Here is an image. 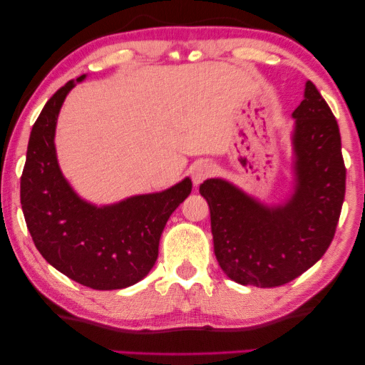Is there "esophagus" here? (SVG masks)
Segmentation results:
<instances>
[{
    "instance_id": "1",
    "label": "esophagus",
    "mask_w": 365,
    "mask_h": 365,
    "mask_svg": "<svg viewBox=\"0 0 365 365\" xmlns=\"http://www.w3.org/2000/svg\"><path fill=\"white\" fill-rule=\"evenodd\" d=\"M213 175V165L207 163V161H202V163H197L192 168V181L195 186H199L205 181L207 178Z\"/></svg>"
}]
</instances>
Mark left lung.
I'll list each match as a JSON object with an SVG mask.
<instances>
[{"instance_id":"obj_1","label":"left lung","mask_w":365,"mask_h":365,"mask_svg":"<svg viewBox=\"0 0 365 365\" xmlns=\"http://www.w3.org/2000/svg\"><path fill=\"white\" fill-rule=\"evenodd\" d=\"M296 118V189L283 207H264L222 179H207L215 255L239 284L274 288L322 259L333 241L346 192L336 119L314 82Z\"/></svg>"}]
</instances>
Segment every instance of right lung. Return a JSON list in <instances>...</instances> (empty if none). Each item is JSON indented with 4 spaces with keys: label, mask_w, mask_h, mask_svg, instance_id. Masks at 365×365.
Here are the masks:
<instances>
[{
    "label": "right lung",
    "mask_w": 365,
    "mask_h": 365,
    "mask_svg": "<svg viewBox=\"0 0 365 365\" xmlns=\"http://www.w3.org/2000/svg\"><path fill=\"white\" fill-rule=\"evenodd\" d=\"M69 81L46 101L29 139L21 204L38 252L66 277L92 289H121L145 277L158 257L170 215L192 189L184 179L168 190L97 208L81 200L59 171L55 128Z\"/></svg>",
    "instance_id": "obj_1"
}]
</instances>
